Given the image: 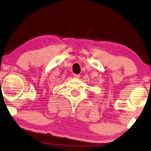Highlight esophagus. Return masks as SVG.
Segmentation results:
<instances>
[{
	"mask_svg": "<svg viewBox=\"0 0 151 151\" xmlns=\"http://www.w3.org/2000/svg\"><path fill=\"white\" fill-rule=\"evenodd\" d=\"M73 76L76 78H79L81 77V75H79V74H74Z\"/></svg>",
	"mask_w": 151,
	"mask_h": 151,
	"instance_id": "obj_1",
	"label": "esophagus"
}]
</instances>
